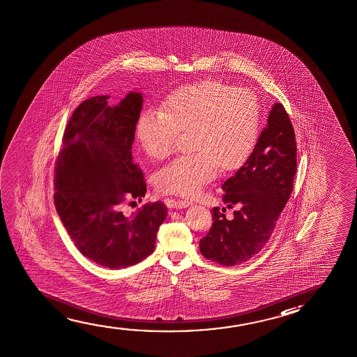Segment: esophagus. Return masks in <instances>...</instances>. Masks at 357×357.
<instances>
[{"label": "esophagus", "mask_w": 357, "mask_h": 357, "mask_svg": "<svg viewBox=\"0 0 357 357\" xmlns=\"http://www.w3.org/2000/svg\"><path fill=\"white\" fill-rule=\"evenodd\" d=\"M192 205V202H189V200H173V206L176 207V208H186L188 206H190Z\"/></svg>", "instance_id": "34e87169"}]
</instances>
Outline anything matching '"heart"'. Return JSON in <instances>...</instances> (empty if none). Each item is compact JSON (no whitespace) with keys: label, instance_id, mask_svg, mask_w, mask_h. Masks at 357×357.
I'll return each instance as SVG.
<instances>
[{"label":"heart","instance_id":"heart-1","mask_svg":"<svg viewBox=\"0 0 357 357\" xmlns=\"http://www.w3.org/2000/svg\"><path fill=\"white\" fill-rule=\"evenodd\" d=\"M260 130L257 94L218 79L185 84L168 94L158 110L145 109L135 123V137L151 160H165L179 132L189 131V150L155 176L158 189L194 197L223 171L241 168L253 153Z\"/></svg>","mask_w":357,"mask_h":357}]
</instances>
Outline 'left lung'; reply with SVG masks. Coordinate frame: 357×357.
<instances>
[{
    "label": "left lung",
    "mask_w": 357,
    "mask_h": 357,
    "mask_svg": "<svg viewBox=\"0 0 357 357\" xmlns=\"http://www.w3.org/2000/svg\"><path fill=\"white\" fill-rule=\"evenodd\" d=\"M297 169L295 130L284 105L274 104L253 153L222 185L232 220L212 208V227L200 239L205 258L226 266L244 263L268 243L294 189ZM222 211L226 212L223 207Z\"/></svg>",
    "instance_id": "1"
}]
</instances>
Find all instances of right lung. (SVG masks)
I'll list each match as a JSON object with an SVG mask.
<instances>
[{"instance_id":"obj_1","label":"right lung","mask_w":357,"mask_h":357,"mask_svg":"<svg viewBox=\"0 0 357 357\" xmlns=\"http://www.w3.org/2000/svg\"><path fill=\"white\" fill-rule=\"evenodd\" d=\"M108 98H88L68 120L55 167L54 202L84 257L121 269L152 254L167 206L146 204L131 218L120 211L121 202L146 194L144 173L132 162L135 123L144 99L130 92L110 107Z\"/></svg>"}]
</instances>
